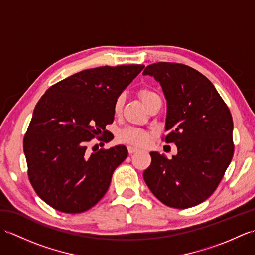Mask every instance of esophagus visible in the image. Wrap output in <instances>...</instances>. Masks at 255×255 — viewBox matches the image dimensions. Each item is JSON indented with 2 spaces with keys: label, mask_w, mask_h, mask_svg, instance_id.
<instances>
[{
  "label": "esophagus",
  "mask_w": 255,
  "mask_h": 255,
  "mask_svg": "<svg viewBox=\"0 0 255 255\" xmlns=\"http://www.w3.org/2000/svg\"><path fill=\"white\" fill-rule=\"evenodd\" d=\"M138 150L139 149L136 148V147H132V145H128V152H129V154H132L134 152H137Z\"/></svg>",
  "instance_id": "obj_1"
}]
</instances>
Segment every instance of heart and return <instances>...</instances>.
Masks as SVG:
<instances>
[{"label":"heart","instance_id":"1","mask_svg":"<svg viewBox=\"0 0 255 255\" xmlns=\"http://www.w3.org/2000/svg\"><path fill=\"white\" fill-rule=\"evenodd\" d=\"M138 94L140 96V99L142 100V102L148 108L152 105L154 102L161 100L159 94L156 93L154 90L149 89V88H141L139 90ZM124 101H125V96L123 93L118 94L116 96V99L114 101V104H113V112L115 115H118V114L122 112ZM117 138L121 142L137 145V147H141V145H144L149 141L150 132L142 128L128 126L119 130Z\"/></svg>","mask_w":255,"mask_h":255}]
</instances>
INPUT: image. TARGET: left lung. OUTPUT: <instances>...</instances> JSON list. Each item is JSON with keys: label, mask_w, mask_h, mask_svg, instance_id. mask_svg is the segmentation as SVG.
Listing matches in <instances>:
<instances>
[{"label": "left lung", "mask_w": 255, "mask_h": 255, "mask_svg": "<svg viewBox=\"0 0 255 255\" xmlns=\"http://www.w3.org/2000/svg\"><path fill=\"white\" fill-rule=\"evenodd\" d=\"M143 73L162 86L169 132L162 140L177 147L171 160L150 153L152 160L143 172L144 182L164 205L191 208L216 191L234 156L231 113L213 83L185 64L156 62Z\"/></svg>", "instance_id": "8db88e82"}]
</instances>
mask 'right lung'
<instances>
[{
  "instance_id": "1",
  "label": "right lung",
  "mask_w": 255,
  "mask_h": 255,
  "mask_svg": "<svg viewBox=\"0 0 255 255\" xmlns=\"http://www.w3.org/2000/svg\"><path fill=\"white\" fill-rule=\"evenodd\" d=\"M143 68L83 70L51 85L37 103L23 142L27 174L38 196L52 208L83 213L107 192L127 148L94 151V145L91 153L88 143L94 138L111 141L105 126L114 121V101Z\"/></svg>"
}]
</instances>
